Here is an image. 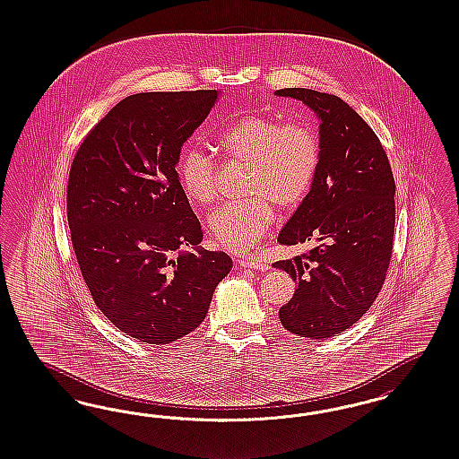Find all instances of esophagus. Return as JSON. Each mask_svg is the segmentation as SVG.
<instances>
[{
	"instance_id": "obj_1",
	"label": "esophagus",
	"mask_w": 459,
	"mask_h": 459,
	"mask_svg": "<svg viewBox=\"0 0 459 459\" xmlns=\"http://www.w3.org/2000/svg\"><path fill=\"white\" fill-rule=\"evenodd\" d=\"M237 263H238V265H242V267H250V269H255V271H267L269 269V265L257 261V259H240Z\"/></svg>"
}]
</instances>
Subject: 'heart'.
I'll return each mask as SVG.
<instances>
[{
	"label": "heart",
	"mask_w": 459,
	"mask_h": 459,
	"mask_svg": "<svg viewBox=\"0 0 459 459\" xmlns=\"http://www.w3.org/2000/svg\"><path fill=\"white\" fill-rule=\"evenodd\" d=\"M225 160L247 165L250 200L215 210L210 232L219 247L249 252L273 222V207L298 205L309 192L320 167V143L313 127L301 121L282 123L267 114H247L227 126L217 138ZM178 180L185 196L200 207L217 196V169L209 154L186 148L180 156Z\"/></svg>",
	"instance_id": "1"
}]
</instances>
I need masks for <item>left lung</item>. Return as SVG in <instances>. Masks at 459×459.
<instances>
[{
  "label": "left lung",
  "instance_id": "left-lung-1",
  "mask_svg": "<svg viewBox=\"0 0 459 459\" xmlns=\"http://www.w3.org/2000/svg\"><path fill=\"white\" fill-rule=\"evenodd\" d=\"M320 119V167L309 192L279 232L282 246L313 240L303 255L274 263L298 288L279 309L282 326L311 340L330 338L360 320L389 269L395 181L372 127L345 100L311 89H281Z\"/></svg>",
  "mask_w": 459,
  "mask_h": 459
}]
</instances>
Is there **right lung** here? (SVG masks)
Instances as JSON below:
<instances>
[{"label": "right lung", "mask_w": 459, "mask_h": 459, "mask_svg": "<svg viewBox=\"0 0 459 459\" xmlns=\"http://www.w3.org/2000/svg\"><path fill=\"white\" fill-rule=\"evenodd\" d=\"M217 99L219 91L123 99L72 161L67 219L83 281L104 316L144 343L194 332L232 269L225 252L198 246L202 225L175 169Z\"/></svg>", "instance_id": "obj_1"}]
</instances>
